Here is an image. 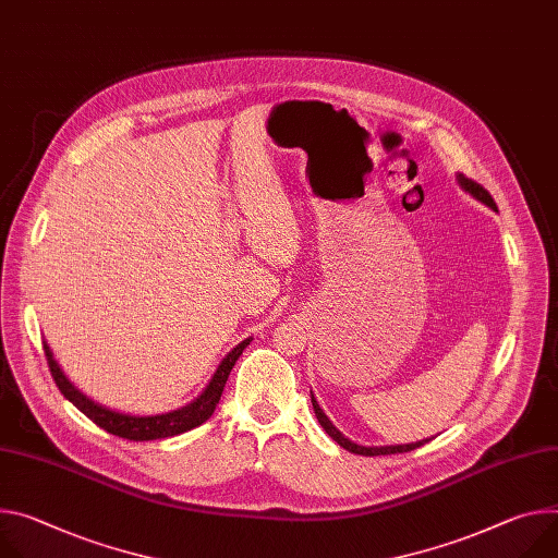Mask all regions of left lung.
Returning a JSON list of instances; mask_svg holds the SVG:
<instances>
[{
    "label": "left lung",
    "instance_id": "8db88e82",
    "mask_svg": "<svg viewBox=\"0 0 558 558\" xmlns=\"http://www.w3.org/2000/svg\"><path fill=\"white\" fill-rule=\"evenodd\" d=\"M459 184L465 189V191H470L476 199H481V202H485L487 207H492V209H496V202H494V197L489 195V191L483 186V184H478L476 180H472V178H465L463 173H459ZM312 404H314V412H316V418H318V423L325 427V432L340 445V447H344L347 451H353V453H363V456H387V453H402V451H412V449H416V447H421V445H425L427 440H421V442H412V445H389V447H363V445H356V442H351L349 438H344L333 425H331V421L323 414V410L318 408V402H316V398L312 396Z\"/></svg>",
    "mask_w": 558,
    "mask_h": 558
}]
</instances>
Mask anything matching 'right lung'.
I'll use <instances>...</instances> for the list:
<instances>
[{
  "label": "right lung",
  "instance_id": "obj_1",
  "mask_svg": "<svg viewBox=\"0 0 558 558\" xmlns=\"http://www.w3.org/2000/svg\"><path fill=\"white\" fill-rule=\"evenodd\" d=\"M251 340H242L238 347H233L227 359L220 363L218 372L214 374L211 383L207 385V389L199 393V398H195L191 404L182 410L169 412V414H160V416H129V414H120L113 410L102 408L93 400H88L80 389H75L66 376L62 374V369L58 367V363L53 361V353L44 344V353H46V363L50 369V376H53L56 385L60 387V391L75 404V408L88 416L97 427L107 429L113 436L126 438V440H156V438H169V436H178L182 432H189L197 425H202L205 421L211 418V414L216 412V404L220 402V396L225 391L227 378L235 365V361L240 359L242 349L248 344Z\"/></svg>",
  "mask_w": 558,
  "mask_h": 558
}]
</instances>
